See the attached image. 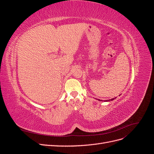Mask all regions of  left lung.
Wrapping results in <instances>:
<instances>
[{"label":"left lung","instance_id":"1","mask_svg":"<svg viewBox=\"0 0 154 154\" xmlns=\"http://www.w3.org/2000/svg\"><path fill=\"white\" fill-rule=\"evenodd\" d=\"M116 97H114V98H112V99H110V100H105V101H112V100H114V99H116ZM99 101H101V100H98Z\"/></svg>","mask_w":154,"mask_h":154}]
</instances>
